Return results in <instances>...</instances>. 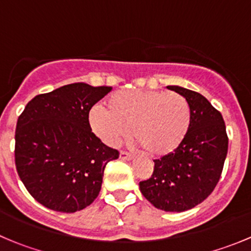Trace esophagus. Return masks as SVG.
<instances>
[{
	"label": "esophagus",
	"mask_w": 251,
	"mask_h": 251,
	"mask_svg": "<svg viewBox=\"0 0 251 251\" xmlns=\"http://www.w3.org/2000/svg\"><path fill=\"white\" fill-rule=\"evenodd\" d=\"M132 154L131 153H127V151H120V159H123V160H130V159H132Z\"/></svg>",
	"instance_id": "34e87169"
}]
</instances>
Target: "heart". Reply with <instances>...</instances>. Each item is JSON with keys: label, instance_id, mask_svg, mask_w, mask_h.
<instances>
[{"label": "heart", "instance_id": "b5f03b06", "mask_svg": "<svg viewBox=\"0 0 251 251\" xmlns=\"http://www.w3.org/2000/svg\"><path fill=\"white\" fill-rule=\"evenodd\" d=\"M90 111L91 128L108 146L132 136L153 156H165L179 148L188 135L191 108L182 95L163 91H120Z\"/></svg>", "mask_w": 251, "mask_h": 251}]
</instances>
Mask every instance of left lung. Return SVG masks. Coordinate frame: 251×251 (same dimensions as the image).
Wrapping results in <instances>:
<instances>
[{"label": "left lung", "instance_id": "obj_1", "mask_svg": "<svg viewBox=\"0 0 251 251\" xmlns=\"http://www.w3.org/2000/svg\"><path fill=\"white\" fill-rule=\"evenodd\" d=\"M183 96L191 108L188 135L178 149L154 160V171L140 182L144 198L158 209L181 212L201 204L221 177L228 136L221 113L201 93L168 86Z\"/></svg>", "mask_w": 251, "mask_h": 251}]
</instances>
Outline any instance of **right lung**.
Wrapping results in <instances>:
<instances>
[{
	"mask_svg": "<svg viewBox=\"0 0 251 251\" xmlns=\"http://www.w3.org/2000/svg\"><path fill=\"white\" fill-rule=\"evenodd\" d=\"M111 91L70 83L37 95L17 121L14 159L25 188L44 206L75 212L93 203L105 165L119 158L88 121L91 108Z\"/></svg>",
	"mask_w": 251,
	"mask_h": 251,
	"instance_id": "right-lung-1",
	"label": "right lung"
}]
</instances>
